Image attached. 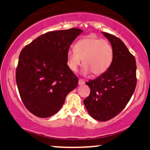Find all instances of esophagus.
<instances>
[{"label":"esophagus","instance_id":"esophagus-1","mask_svg":"<svg viewBox=\"0 0 150 150\" xmlns=\"http://www.w3.org/2000/svg\"><path fill=\"white\" fill-rule=\"evenodd\" d=\"M84 83H85V81H84L83 79H79V85L82 86V85H83Z\"/></svg>","mask_w":150,"mask_h":150}]
</instances>
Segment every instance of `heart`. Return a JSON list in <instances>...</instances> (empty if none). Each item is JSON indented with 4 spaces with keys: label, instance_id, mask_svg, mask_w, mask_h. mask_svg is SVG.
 <instances>
[{
    "label": "heart",
    "instance_id": "heart-1",
    "mask_svg": "<svg viewBox=\"0 0 150 150\" xmlns=\"http://www.w3.org/2000/svg\"><path fill=\"white\" fill-rule=\"evenodd\" d=\"M113 56V48L107 40L89 35L76 42L74 49L68 51L67 59L71 71H76L83 59L84 71L98 76L108 70Z\"/></svg>",
    "mask_w": 150,
    "mask_h": 150
}]
</instances>
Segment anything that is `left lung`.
I'll use <instances>...</instances> for the list:
<instances>
[{
	"mask_svg": "<svg viewBox=\"0 0 150 150\" xmlns=\"http://www.w3.org/2000/svg\"><path fill=\"white\" fill-rule=\"evenodd\" d=\"M113 48V60L106 72L86 83L91 92L83 103L90 115L106 121L125 108L136 87V62L124 42L118 37L103 32Z\"/></svg>",
	"mask_w": 150,
	"mask_h": 150,
	"instance_id": "1",
	"label": "left lung"
}]
</instances>
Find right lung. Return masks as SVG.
Here are the masks:
<instances>
[{"label":"right lung","instance_id":"obj_1","mask_svg":"<svg viewBox=\"0 0 150 150\" xmlns=\"http://www.w3.org/2000/svg\"><path fill=\"white\" fill-rule=\"evenodd\" d=\"M81 29L50 31L26 45L19 54L16 82L21 99L33 115L47 118L64 105L76 88L78 77L67 65V54Z\"/></svg>","mask_w":150,"mask_h":150}]
</instances>
